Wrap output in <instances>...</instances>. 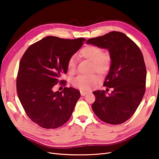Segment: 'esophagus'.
<instances>
[{
	"label": "esophagus",
	"mask_w": 159,
	"mask_h": 159,
	"mask_svg": "<svg viewBox=\"0 0 159 159\" xmlns=\"http://www.w3.org/2000/svg\"><path fill=\"white\" fill-rule=\"evenodd\" d=\"M80 93H81V96H84L85 95L88 93V91H85L81 90V91H80Z\"/></svg>",
	"instance_id": "34e87169"
}]
</instances>
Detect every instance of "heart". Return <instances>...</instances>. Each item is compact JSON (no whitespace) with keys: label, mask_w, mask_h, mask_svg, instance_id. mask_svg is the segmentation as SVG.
<instances>
[{"label":"heart","mask_w":159,"mask_h":159,"mask_svg":"<svg viewBox=\"0 0 159 159\" xmlns=\"http://www.w3.org/2000/svg\"><path fill=\"white\" fill-rule=\"evenodd\" d=\"M81 55L84 58L93 62V69L101 74L108 72L111 63V58L109 54L103 53L100 48L95 46H88L81 50ZM77 64L76 57L71 56L68 61L67 68L70 73H74ZM100 80L97 75H80L73 80L75 87L81 89H89L93 88Z\"/></svg>","instance_id":"b5f03b06"}]
</instances>
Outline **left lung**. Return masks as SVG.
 Wrapping results in <instances>:
<instances>
[{
    "label": "left lung",
    "instance_id": "8db88e82",
    "mask_svg": "<svg viewBox=\"0 0 159 159\" xmlns=\"http://www.w3.org/2000/svg\"><path fill=\"white\" fill-rule=\"evenodd\" d=\"M86 44L107 50L111 63L104 85L111 93L95 91L92 109L102 121L111 125L125 122L135 112L145 92L147 70L141 50L125 34L113 31L89 39Z\"/></svg>",
    "mask_w": 159,
    "mask_h": 159
}]
</instances>
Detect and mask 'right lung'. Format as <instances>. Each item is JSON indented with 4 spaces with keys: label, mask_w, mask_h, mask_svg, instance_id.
<instances>
[{
    "label": "right lung",
    "mask_w": 159,
    "mask_h": 159,
    "mask_svg": "<svg viewBox=\"0 0 159 159\" xmlns=\"http://www.w3.org/2000/svg\"><path fill=\"white\" fill-rule=\"evenodd\" d=\"M85 38L63 39L49 36L31 45L19 65L16 80L18 98L33 122L45 129H56L68 121L80 98V91L53 88L68 71L70 57L82 46Z\"/></svg>",
    "instance_id": "right-lung-1"
}]
</instances>
